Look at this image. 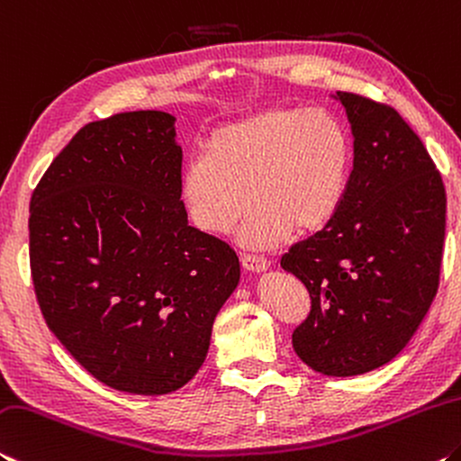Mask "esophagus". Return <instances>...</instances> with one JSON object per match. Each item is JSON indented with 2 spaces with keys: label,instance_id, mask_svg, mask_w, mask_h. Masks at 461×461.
<instances>
[{
  "label": "esophagus",
  "instance_id": "34e87169",
  "mask_svg": "<svg viewBox=\"0 0 461 461\" xmlns=\"http://www.w3.org/2000/svg\"><path fill=\"white\" fill-rule=\"evenodd\" d=\"M240 263H243V267L247 271H253V274H261V271H266L269 267L267 259L259 258V255H240Z\"/></svg>",
  "mask_w": 461,
  "mask_h": 461
}]
</instances>
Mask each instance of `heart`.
I'll list each match as a JSON object with an SVG mask.
<instances>
[{"label": "heart", "instance_id": "heart-1", "mask_svg": "<svg viewBox=\"0 0 461 461\" xmlns=\"http://www.w3.org/2000/svg\"><path fill=\"white\" fill-rule=\"evenodd\" d=\"M353 142L327 110L274 108L218 126L202 157L185 163L179 195L195 229L221 237L255 203L239 243L269 249L314 235L341 212Z\"/></svg>", "mask_w": 461, "mask_h": 461}]
</instances>
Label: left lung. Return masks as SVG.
I'll return each instance as SVG.
<instances>
[{"label":"left lung","mask_w":461,"mask_h":461,"mask_svg":"<svg viewBox=\"0 0 461 461\" xmlns=\"http://www.w3.org/2000/svg\"><path fill=\"white\" fill-rule=\"evenodd\" d=\"M353 132V171L341 212L294 245L282 267L311 294L294 330L314 372L347 378L401 353L439 288L445 187L425 145L386 104L337 92Z\"/></svg>","instance_id":"8db88e82"}]
</instances>
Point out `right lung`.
Masks as SVG:
<instances>
[{
    "label": "right lung",
    "instance_id": "obj_1",
    "mask_svg": "<svg viewBox=\"0 0 461 461\" xmlns=\"http://www.w3.org/2000/svg\"><path fill=\"white\" fill-rule=\"evenodd\" d=\"M176 118L124 112L89 122L30 200V271L49 329L105 386L169 394L206 359L240 266L187 224Z\"/></svg>",
    "mask_w": 461,
    "mask_h": 461
}]
</instances>
